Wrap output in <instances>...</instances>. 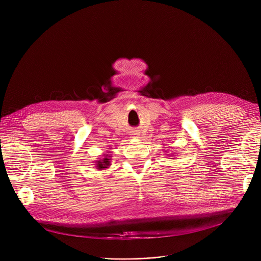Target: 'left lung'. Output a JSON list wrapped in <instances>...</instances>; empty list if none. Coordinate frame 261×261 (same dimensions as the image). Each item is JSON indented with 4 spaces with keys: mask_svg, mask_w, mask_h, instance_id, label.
Masks as SVG:
<instances>
[{
    "mask_svg": "<svg viewBox=\"0 0 261 261\" xmlns=\"http://www.w3.org/2000/svg\"><path fill=\"white\" fill-rule=\"evenodd\" d=\"M165 152H166V151H165ZM173 154H175V153H173ZM169 156H170V155H169Z\"/></svg>",
    "mask_w": 261,
    "mask_h": 261,
    "instance_id": "left-lung-1",
    "label": "left lung"
}]
</instances>
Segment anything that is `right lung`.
<instances>
[{
    "mask_svg": "<svg viewBox=\"0 0 261 261\" xmlns=\"http://www.w3.org/2000/svg\"><path fill=\"white\" fill-rule=\"evenodd\" d=\"M102 155H105L103 158H101V159H99V160H97L95 162V167H96V169H98V170H103V169H107V168H109V166L111 165V156H109L110 154H102Z\"/></svg>",
    "mask_w": 261,
    "mask_h": 261,
    "instance_id": "obj_1",
    "label": "right lung"
}]
</instances>
